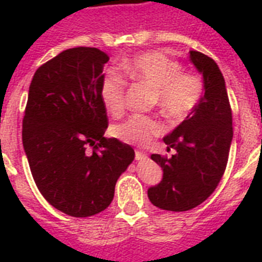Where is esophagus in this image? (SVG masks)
Returning a JSON list of instances; mask_svg holds the SVG:
<instances>
[{
    "label": "esophagus",
    "instance_id": "esophagus-1",
    "mask_svg": "<svg viewBox=\"0 0 262 262\" xmlns=\"http://www.w3.org/2000/svg\"><path fill=\"white\" fill-rule=\"evenodd\" d=\"M147 159V154L145 152L141 151H136V160H139V162H143V160Z\"/></svg>",
    "mask_w": 262,
    "mask_h": 262
}]
</instances>
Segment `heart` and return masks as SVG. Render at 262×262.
<instances>
[{
  "label": "heart",
  "mask_w": 262,
  "mask_h": 262,
  "mask_svg": "<svg viewBox=\"0 0 262 262\" xmlns=\"http://www.w3.org/2000/svg\"><path fill=\"white\" fill-rule=\"evenodd\" d=\"M121 71L129 79L154 88L152 104L159 106L166 117L179 122L199 107L205 92L204 79L163 51H147L121 63ZM99 94L103 106L113 117L125 113L126 83L122 76L108 71L100 80ZM166 130L163 121L155 115H133L111 129V135L123 143L147 147Z\"/></svg>",
  "instance_id": "heart-1"
}]
</instances>
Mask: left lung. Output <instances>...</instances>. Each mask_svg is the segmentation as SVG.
Listing matches in <instances>:
<instances>
[{"mask_svg":"<svg viewBox=\"0 0 262 262\" xmlns=\"http://www.w3.org/2000/svg\"><path fill=\"white\" fill-rule=\"evenodd\" d=\"M190 61L203 73V100L163 139L167 152L174 149V155H151L163 168V179L148 189V199L164 211L193 209L215 191L226 171L232 140L231 106L219 67L200 51H190Z\"/></svg>","mask_w":262,"mask_h":262,"instance_id":"8db88e82","label":"left lung"}]
</instances>
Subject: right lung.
<instances>
[{
    "instance_id": "1",
    "label": "right lung",
    "mask_w": 262,
    "mask_h": 262,
    "mask_svg": "<svg viewBox=\"0 0 262 262\" xmlns=\"http://www.w3.org/2000/svg\"><path fill=\"white\" fill-rule=\"evenodd\" d=\"M108 59L96 47L68 49L39 67L28 91L21 135L31 174L49 204L73 217L104 211L135 160L130 145L103 137L99 87Z\"/></svg>"
}]
</instances>
